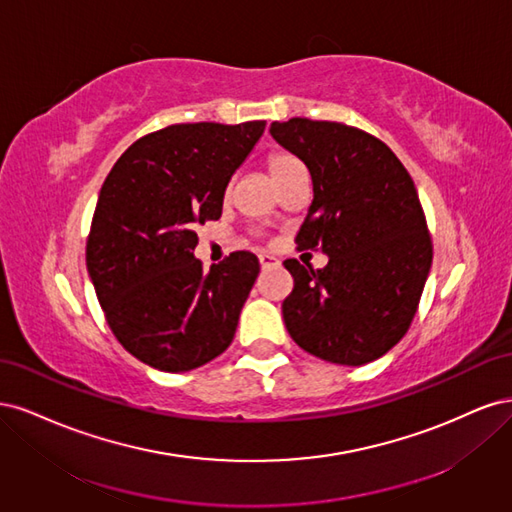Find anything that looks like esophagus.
Masks as SVG:
<instances>
[{"label": "esophagus", "instance_id": "esophagus-1", "mask_svg": "<svg viewBox=\"0 0 512 512\" xmlns=\"http://www.w3.org/2000/svg\"><path fill=\"white\" fill-rule=\"evenodd\" d=\"M258 260H260V267L262 269H273V267L280 265V260H277L275 256H271V254H260Z\"/></svg>", "mask_w": 512, "mask_h": 512}]
</instances>
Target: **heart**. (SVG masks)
<instances>
[{"mask_svg": "<svg viewBox=\"0 0 512 512\" xmlns=\"http://www.w3.org/2000/svg\"><path fill=\"white\" fill-rule=\"evenodd\" d=\"M301 168V162L297 158L288 156V153H275V156L269 158V173L273 181H282L286 175H290L292 170Z\"/></svg>", "mask_w": 512, "mask_h": 512, "instance_id": "1", "label": "heart"}]
</instances>
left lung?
I'll return each mask as SVG.
<instances>
[{
    "mask_svg": "<svg viewBox=\"0 0 512 512\" xmlns=\"http://www.w3.org/2000/svg\"><path fill=\"white\" fill-rule=\"evenodd\" d=\"M275 143L312 175L314 200L297 241L324 269L286 260L290 337L337 365H365L406 335L431 269V239L408 170L371 134L335 121H273Z\"/></svg>",
    "mask_w": 512,
    "mask_h": 512,
    "instance_id": "1",
    "label": "left lung"
}]
</instances>
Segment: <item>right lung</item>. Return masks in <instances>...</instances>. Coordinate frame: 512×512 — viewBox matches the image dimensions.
<instances>
[{
    "instance_id": "1",
    "label": "right lung",
    "mask_w": 512,
    "mask_h": 512,
    "mask_svg": "<svg viewBox=\"0 0 512 512\" xmlns=\"http://www.w3.org/2000/svg\"><path fill=\"white\" fill-rule=\"evenodd\" d=\"M181 123L143 136L108 173L91 222L87 271L108 327L138 361L190 371L235 337L260 265L232 252L203 269L196 228L220 220L226 185L265 132Z\"/></svg>"
}]
</instances>
